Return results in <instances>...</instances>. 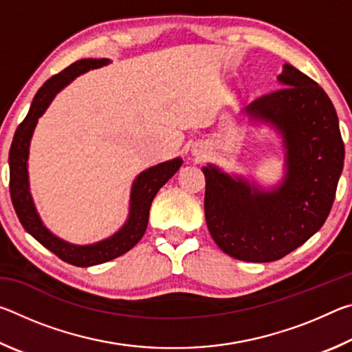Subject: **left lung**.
Here are the masks:
<instances>
[{"mask_svg":"<svg viewBox=\"0 0 352 352\" xmlns=\"http://www.w3.org/2000/svg\"><path fill=\"white\" fill-rule=\"evenodd\" d=\"M278 79L283 88L245 111L281 130L287 148L281 186L265 192L204 168L208 230L223 253L247 262L278 261L311 239L329 216L343 169L338 118L323 88L292 65Z\"/></svg>","mask_w":352,"mask_h":352,"instance_id":"1","label":"left lung"}]
</instances>
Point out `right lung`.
<instances>
[{
	"instance_id": "add662e5",
	"label": "right lung",
	"mask_w": 352,
	"mask_h": 352,
	"mask_svg": "<svg viewBox=\"0 0 352 352\" xmlns=\"http://www.w3.org/2000/svg\"><path fill=\"white\" fill-rule=\"evenodd\" d=\"M109 63V58H82L71 63L60 73L47 79L43 87L35 94V98L29 109L28 116L15 130L14 140L9 151V189L14 210L19 216L21 225L32 237H35L41 245L51 250L62 261L77 267L98 265L102 262L111 261L127 253L144 236L148 210H151L152 200L160 188L180 169L183 163L182 158L170 160L162 164L153 166L136 177L132 186V197H130V212L127 223L118 231L116 234L105 241H100L93 245H73L51 233L46 226L41 223L37 211H35L34 201L29 192L28 182V155H29V141H31L32 132L37 124V119L43 115L47 105L51 104L52 98L62 90L65 85L88 69L100 68Z\"/></svg>"
}]
</instances>
